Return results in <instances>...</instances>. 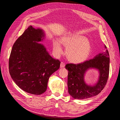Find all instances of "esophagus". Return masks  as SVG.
Wrapping results in <instances>:
<instances>
[{
  "label": "esophagus",
  "mask_w": 120,
  "mask_h": 120,
  "mask_svg": "<svg viewBox=\"0 0 120 120\" xmlns=\"http://www.w3.org/2000/svg\"><path fill=\"white\" fill-rule=\"evenodd\" d=\"M60 68H64L65 67V64L63 62H61L60 63Z\"/></svg>",
  "instance_id": "34e87169"
}]
</instances>
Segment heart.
Returning a JSON list of instances; mask_svg holds the SVG:
<instances>
[{"label":"heart","instance_id":"b5f03b06","mask_svg":"<svg viewBox=\"0 0 120 120\" xmlns=\"http://www.w3.org/2000/svg\"><path fill=\"white\" fill-rule=\"evenodd\" d=\"M61 43L67 48V59L73 63L79 64L85 61L91 50L90 41L81 35L71 34L64 36L61 39ZM61 44L59 40L53 42V51L57 55H60L63 52Z\"/></svg>","mask_w":120,"mask_h":120}]
</instances>
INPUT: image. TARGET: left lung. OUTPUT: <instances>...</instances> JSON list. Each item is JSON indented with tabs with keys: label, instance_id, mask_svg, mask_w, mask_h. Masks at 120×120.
Here are the masks:
<instances>
[{
	"label": "left lung",
	"instance_id": "left-lung-1",
	"mask_svg": "<svg viewBox=\"0 0 120 120\" xmlns=\"http://www.w3.org/2000/svg\"><path fill=\"white\" fill-rule=\"evenodd\" d=\"M105 51L99 53L93 59L83 63L68 64L66 68L68 70V86L70 95L75 99H86L98 95L106 86L109 75L110 56L107 47ZM90 68L97 69L99 71L98 81L94 86L88 85L84 81L86 71Z\"/></svg>",
	"mask_w": 120,
	"mask_h": 120
}]
</instances>
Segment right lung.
I'll use <instances>...</instances> for the list:
<instances>
[{
	"label": "right lung",
	"mask_w": 120,
	"mask_h": 120,
	"mask_svg": "<svg viewBox=\"0 0 120 120\" xmlns=\"http://www.w3.org/2000/svg\"><path fill=\"white\" fill-rule=\"evenodd\" d=\"M45 33L31 25L18 38L9 59V71L13 81L24 91L39 95L47 89L49 78L60 68L43 45Z\"/></svg>",
	"instance_id": "right-lung-1"
}]
</instances>
